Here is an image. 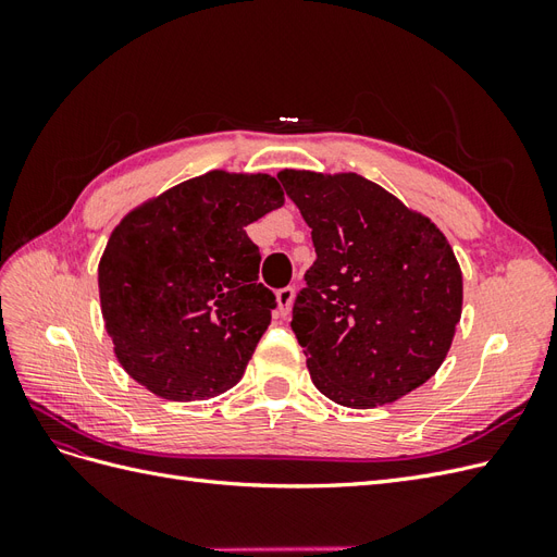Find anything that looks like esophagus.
<instances>
[{"label": "esophagus", "mask_w": 557, "mask_h": 557, "mask_svg": "<svg viewBox=\"0 0 557 557\" xmlns=\"http://www.w3.org/2000/svg\"><path fill=\"white\" fill-rule=\"evenodd\" d=\"M293 299H295V290H293V288H281V290H276V301H278V315H281V318H285V315L290 313Z\"/></svg>", "instance_id": "1"}]
</instances>
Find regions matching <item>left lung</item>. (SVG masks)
Returning a JSON list of instances; mask_svg holds the SVG:
<instances>
[{"instance_id":"8db88e82","label":"left lung","mask_w":557,"mask_h":557,"mask_svg":"<svg viewBox=\"0 0 557 557\" xmlns=\"http://www.w3.org/2000/svg\"><path fill=\"white\" fill-rule=\"evenodd\" d=\"M311 227L315 262L293 307L313 385L350 409L393 404L446 360L462 272L444 232L352 172H278Z\"/></svg>"}]
</instances>
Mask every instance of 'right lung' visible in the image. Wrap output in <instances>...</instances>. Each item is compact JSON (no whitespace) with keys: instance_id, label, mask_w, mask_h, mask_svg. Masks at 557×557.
<instances>
[{"instance_id":"add662e5","label":"right lung","mask_w":557,"mask_h":557,"mask_svg":"<svg viewBox=\"0 0 557 557\" xmlns=\"http://www.w3.org/2000/svg\"><path fill=\"white\" fill-rule=\"evenodd\" d=\"M283 201L274 176L213 170L115 225L97 269L99 301L117 362L146 391L195 401L242 381L276 307L244 227Z\"/></svg>"}]
</instances>
